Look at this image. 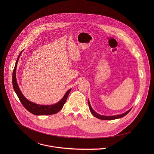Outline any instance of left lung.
<instances>
[{
    "label": "left lung",
    "mask_w": 154,
    "mask_h": 154,
    "mask_svg": "<svg viewBox=\"0 0 154 154\" xmlns=\"http://www.w3.org/2000/svg\"><path fill=\"white\" fill-rule=\"evenodd\" d=\"M88 106H89V110L91 111V113L97 118L99 119H101V120H114V119H119V118H122L124 116H125L126 114H128L130 111L132 109H129L128 111H127L126 112L123 113V114H119V115H116V116H104V115H101V114H99L98 113L96 112L94 110H93V109L92 108L91 104H90V103H89V101L88 100Z\"/></svg>",
    "instance_id": "obj_1"
}]
</instances>
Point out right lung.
<instances>
[{"label": "right lung", "instance_id": "1", "mask_svg": "<svg viewBox=\"0 0 154 154\" xmlns=\"http://www.w3.org/2000/svg\"><path fill=\"white\" fill-rule=\"evenodd\" d=\"M22 51L20 53L15 65V67L13 71V74H12V85H13V88L16 92L18 97L19 98L20 101L21 102L23 106L28 110L29 112L31 113L37 115V116H45V115H51L56 114L60 110H61L65 102H66L67 98L71 91V88L69 89L67 92L63 97L57 103L52 105H40L37 104L35 103H34L31 101H29L23 95L20 90V89L18 87L17 81V78H16V70H17V64L19 60V58L22 53Z\"/></svg>", "mask_w": 154, "mask_h": 154}]
</instances>
